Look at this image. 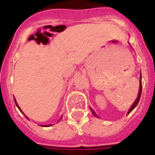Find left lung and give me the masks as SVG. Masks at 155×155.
Masks as SVG:
<instances>
[{
	"mask_svg": "<svg viewBox=\"0 0 155 155\" xmlns=\"http://www.w3.org/2000/svg\"><path fill=\"white\" fill-rule=\"evenodd\" d=\"M142 74H141V75H140V87H139V92H138V95H137V98L136 99V101H134V103L133 104V105L131 106V108H130V110H129V112H128V114L130 113H131V111L134 109V108L136 107V106L137 105V104H138V102H139V100L140 98H141V95H142ZM91 111H92V114L95 116V117H97V115L96 114V113H95L94 111L92 110V109H91Z\"/></svg>",
	"mask_w": 155,
	"mask_h": 155,
	"instance_id": "left-lung-1",
	"label": "left lung"
}]
</instances>
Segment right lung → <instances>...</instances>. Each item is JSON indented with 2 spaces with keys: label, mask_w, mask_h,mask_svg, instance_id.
I'll return each instance as SVG.
<instances>
[{
  "label": "right lung",
  "mask_w": 155,
  "mask_h": 155,
  "mask_svg": "<svg viewBox=\"0 0 155 155\" xmlns=\"http://www.w3.org/2000/svg\"><path fill=\"white\" fill-rule=\"evenodd\" d=\"M14 101H15V104H16V105H17V107H18V108H19V110H20V111H21V113H22V111L21 110V108H19V106H18V104H17V101H16V100H15V98H14ZM24 116H25V117L27 118V119H29V118H28V117H26V116H25V114H24ZM61 119H62V118H60V119H59V120H61ZM59 120H58V121H59ZM50 125H43V126H50Z\"/></svg>",
  "instance_id": "add662e5"
}]
</instances>
